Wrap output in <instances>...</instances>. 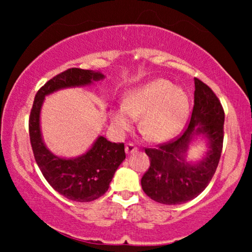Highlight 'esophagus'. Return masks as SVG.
<instances>
[{"label": "esophagus", "instance_id": "34e87169", "mask_svg": "<svg viewBox=\"0 0 252 252\" xmlns=\"http://www.w3.org/2000/svg\"><path fill=\"white\" fill-rule=\"evenodd\" d=\"M125 150H126V154H133V153H135V151L137 150V147L134 143H130L129 142V143L126 144Z\"/></svg>", "mask_w": 252, "mask_h": 252}]
</instances>
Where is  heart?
<instances>
[{"label":"heart","mask_w":252,"mask_h":252,"mask_svg":"<svg viewBox=\"0 0 252 252\" xmlns=\"http://www.w3.org/2000/svg\"><path fill=\"white\" fill-rule=\"evenodd\" d=\"M188 96L167 80H155L127 93L124 106L112 113V123L126 132L140 117L141 133L153 142H165L177 135L187 119Z\"/></svg>","instance_id":"b5f03b06"}]
</instances>
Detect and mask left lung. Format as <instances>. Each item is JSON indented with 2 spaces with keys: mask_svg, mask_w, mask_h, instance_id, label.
<instances>
[{
  "mask_svg": "<svg viewBox=\"0 0 252 252\" xmlns=\"http://www.w3.org/2000/svg\"><path fill=\"white\" fill-rule=\"evenodd\" d=\"M225 112L219 98L204 82L195 78L194 108L188 125L175 139L146 148L150 166L141 179L143 191L161 204L174 205L197 197L218 167L223 142ZM194 135L208 140L209 150L198 163L184 159Z\"/></svg>",
  "mask_w": 252,
  "mask_h": 252,
  "instance_id": "left-lung-1",
  "label": "left lung"
}]
</instances>
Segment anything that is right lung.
I'll return each instance as SVG.
<instances>
[{
  "instance_id": "obj_1",
  "label": "right lung",
  "mask_w": 252,
  "mask_h": 252,
  "mask_svg": "<svg viewBox=\"0 0 252 252\" xmlns=\"http://www.w3.org/2000/svg\"><path fill=\"white\" fill-rule=\"evenodd\" d=\"M104 78L101 72L72 67L47 81L34 98L29 130L34 158L43 177L55 190L75 202H92L109 189L113 174L126 158L124 143L98 136L87 153L77 158H61L50 153L40 130V111L44 96L68 87H79Z\"/></svg>"
}]
</instances>
